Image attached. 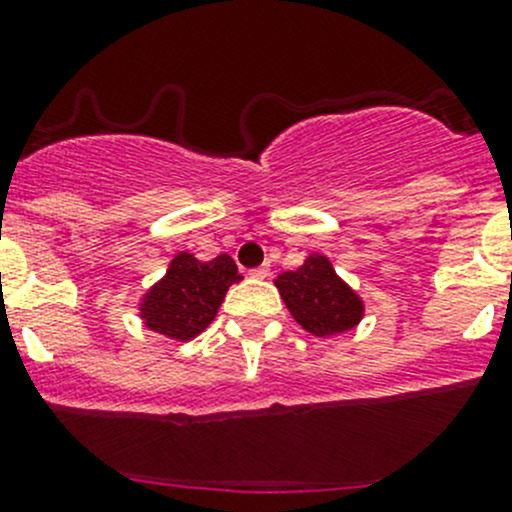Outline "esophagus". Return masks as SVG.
Masks as SVG:
<instances>
[{
    "mask_svg": "<svg viewBox=\"0 0 512 512\" xmlns=\"http://www.w3.org/2000/svg\"><path fill=\"white\" fill-rule=\"evenodd\" d=\"M250 277L252 280H267L270 277V267H257V270H250Z\"/></svg>",
    "mask_w": 512,
    "mask_h": 512,
    "instance_id": "obj_1",
    "label": "esophagus"
}]
</instances>
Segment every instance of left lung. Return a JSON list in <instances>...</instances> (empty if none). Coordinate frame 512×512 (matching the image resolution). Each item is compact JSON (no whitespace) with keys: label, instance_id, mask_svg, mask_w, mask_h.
Masks as SVG:
<instances>
[{"label":"left lung","instance_id":"8db88e82","mask_svg":"<svg viewBox=\"0 0 512 512\" xmlns=\"http://www.w3.org/2000/svg\"><path fill=\"white\" fill-rule=\"evenodd\" d=\"M294 322L314 337H332L354 329L364 317V302L324 255H309L302 267L275 280Z\"/></svg>","mask_w":512,"mask_h":512}]
</instances>
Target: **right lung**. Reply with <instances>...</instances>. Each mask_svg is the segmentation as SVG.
Masks as SVG:
<instances>
[{"label":"right lung","instance_id":"right-lung-1","mask_svg":"<svg viewBox=\"0 0 512 512\" xmlns=\"http://www.w3.org/2000/svg\"><path fill=\"white\" fill-rule=\"evenodd\" d=\"M240 280L230 255L203 262L190 252H178L165 277L138 304L143 324L175 342H190L213 322L225 292Z\"/></svg>","mask_w":512,"mask_h":512}]
</instances>
